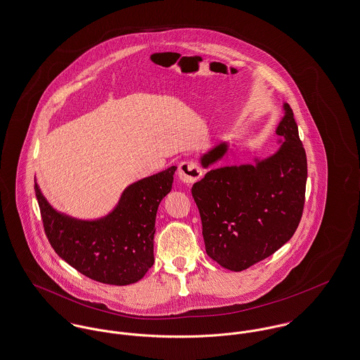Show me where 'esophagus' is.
Instances as JSON below:
<instances>
[{"label":"esophagus","instance_id":"esophagus-1","mask_svg":"<svg viewBox=\"0 0 360 360\" xmlns=\"http://www.w3.org/2000/svg\"><path fill=\"white\" fill-rule=\"evenodd\" d=\"M178 176L182 182L192 185L202 176V169L200 168L198 161L185 160L178 165Z\"/></svg>","mask_w":360,"mask_h":360}]
</instances>
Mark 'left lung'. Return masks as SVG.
<instances>
[{
  "mask_svg": "<svg viewBox=\"0 0 360 360\" xmlns=\"http://www.w3.org/2000/svg\"><path fill=\"white\" fill-rule=\"evenodd\" d=\"M276 134L279 152L257 165L210 169L192 186L199 208L205 251L221 266L240 272L271 257L292 238L302 217L308 164L291 108ZM226 145L201 158L208 167Z\"/></svg>",
  "mask_w": 360,
  "mask_h": 360,
  "instance_id": "obj_1",
  "label": "left lung"
}]
</instances>
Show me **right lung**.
Listing matches in <instances>:
<instances>
[{"label": "right lung", "instance_id": "right-lung-1", "mask_svg": "<svg viewBox=\"0 0 360 360\" xmlns=\"http://www.w3.org/2000/svg\"><path fill=\"white\" fill-rule=\"evenodd\" d=\"M176 167L125 189L116 210L99 221H77L56 212L36 184L45 236L55 252L89 279L125 285L142 279L155 262L158 208L169 193Z\"/></svg>", "mask_w": 360, "mask_h": 360}]
</instances>
